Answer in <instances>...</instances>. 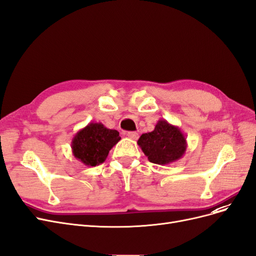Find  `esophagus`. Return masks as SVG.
<instances>
[{"label": "esophagus", "instance_id": "1", "mask_svg": "<svg viewBox=\"0 0 256 256\" xmlns=\"http://www.w3.org/2000/svg\"><path fill=\"white\" fill-rule=\"evenodd\" d=\"M126 136L130 138V139H132V140H137L138 139V133H136V132H128V134H126Z\"/></svg>", "mask_w": 256, "mask_h": 256}]
</instances>
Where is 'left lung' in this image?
Listing matches in <instances>:
<instances>
[{
    "label": "left lung",
    "instance_id": "left-lung-1",
    "mask_svg": "<svg viewBox=\"0 0 256 256\" xmlns=\"http://www.w3.org/2000/svg\"><path fill=\"white\" fill-rule=\"evenodd\" d=\"M137 144L150 162L160 166L177 162L188 146L180 128L164 119L158 120L154 130L141 135Z\"/></svg>",
    "mask_w": 256,
    "mask_h": 256
}]
</instances>
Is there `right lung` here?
I'll list each match as a JSON object with an SVG mask.
<instances>
[{
  "label": "right lung",
  "mask_w": 256,
  "mask_h": 256,
  "mask_svg": "<svg viewBox=\"0 0 256 256\" xmlns=\"http://www.w3.org/2000/svg\"><path fill=\"white\" fill-rule=\"evenodd\" d=\"M120 139L118 130L108 128L100 122H90L74 136L72 152L83 164L96 166L106 162L110 150Z\"/></svg>",
  "instance_id": "obj_1"
}]
</instances>
